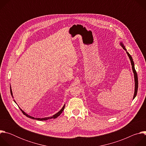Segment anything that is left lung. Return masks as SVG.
I'll list each match as a JSON object with an SVG mask.
<instances>
[{"mask_svg":"<svg viewBox=\"0 0 146 146\" xmlns=\"http://www.w3.org/2000/svg\"><path fill=\"white\" fill-rule=\"evenodd\" d=\"M120 45L121 46V47L123 48V49L124 50L126 51L127 54H128V56L129 58V59L131 60V62L132 68L133 72V74H134V78H135V92H134V95H133V99H134L136 97V95H137V89H138V78H137V74L136 71V70L135 69V64H134V62H133V59H132L131 55L129 54L128 52L127 51V49L125 48V47L123 46V43L122 42L120 43Z\"/></svg>","mask_w":146,"mask_h":146,"instance_id":"1","label":"left lung"}]
</instances>
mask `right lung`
<instances>
[{"label": "right lung", "mask_w": 146, "mask_h": 146, "mask_svg": "<svg viewBox=\"0 0 146 146\" xmlns=\"http://www.w3.org/2000/svg\"><path fill=\"white\" fill-rule=\"evenodd\" d=\"M10 92H11V96H12V97L13 98V92H12V91H11V86H10ZM14 101L15 102V103H16L15 102V101L14 100ZM65 105H64V106H63V108H62L61 109H60V110L59 111H58L57 113H56L55 114H54V115H53L52 117H45V118H35V117H32V116H30L29 115H28V114H27V113H25L19 107V108L20 109V110H21V111L23 112V113L24 114V115H25L27 117H29V118H32V119H36V120H39V121H46V120H47V119H51V118H57L58 116H59L60 115V114L62 113V111H64V109H65Z\"/></svg>", "instance_id": "add662e5"}]
</instances>
